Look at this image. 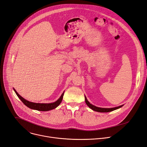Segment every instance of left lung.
<instances>
[{
    "instance_id": "8db88e82",
    "label": "left lung",
    "mask_w": 147,
    "mask_h": 147,
    "mask_svg": "<svg viewBox=\"0 0 147 147\" xmlns=\"http://www.w3.org/2000/svg\"><path fill=\"white\" fill-rule=\"evenodd\" d=\"M84 98H85V102L86 104V105L90 108V109H92V110H94L95 111H97V112H99V113H108V112H110L114 110H115L117 109H120L121 107L123 106V105L119 106V107H114V108H109V109H107V108H101V107H96L94 105H92V104H90L88 101L86 97V96L84 95Z\"/></svg>"
}]
</instances>
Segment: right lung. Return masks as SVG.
<instances>
[{
	"label": "right lung",
	"mask_w": 147,
	"mask_h": 147,
	"mask_svg": "<svg viewBox=\"0 0 147 147\" xmlns=\"http://www.w3.org/2000/svg\"><path fill=\"white\" fill-rule=\"evenodd\" d=\"M13 90L15 91V94H17L18 97L20 98L21 101L23 102L24 105H26L27 107L30 108V109H32V110H35L37 111H48L53 109H55L56 108L61 104L62 102V100H63L64 94V91L63 92V93L62 94L59 98L54 102L52 103H35L33 102H30L27 100L25 99L24 98H22L20 95L16 91L14 88Z\"/></svg>",
	"instance_id": "1"
}]
</instances>
